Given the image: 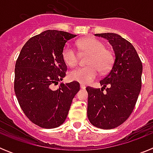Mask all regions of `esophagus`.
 Listing matches in <instances>:
<instances>
[{
	"label": "esophagus",
	"instance_id": "1",
	"mask_svg": "<svg viewBox=\"0 0 153 153\" xmlns=\"http://www.w3.org/2000/svg\"><path fill=\"white\" fill-rule=\"evenodd\" d=\"M80 88L81 89H85L86 88V86L84 84H80Z\"/></svg>",
	"mask_w": 153,
	"mask_h": 153
}]
</instances>
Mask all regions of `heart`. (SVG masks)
Instances as JSON below:
<instances>
[{
    "label": "heart",
    "instance_id": "1",
    "mask_svg": "<svg viewBox=\"0 0 153 153\" xmlns=\"http://www.w3.org/2000/svg\"><path fill=\"white\" fill-rule=\"evenodd\" d=\"M78 46L82 52L90 54L86 60L88 66L79 67L69 73L70 80L89 84L97 78L99 70L101 73H106L111 69L113 63V53L105 48V45L100 40L94 37H86L78 41ZM62 57L70 67H75L79 59L77 52L70 44H66L63 48Z\"/></svg>",
    "mask_w": 153,
    "mask_h": 153
}]
</instances>
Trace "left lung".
Returning a JSON list of instances; mask_svg holds the SVG:
<instances>
[{
  "mask_svg": "<svg viewBox=\"0 0 153 153\" xmlns=\"http://www.w3.org/2000/svg\"><path fill=\"white\" fill-rule=\"evenodd\" d=\"M95 36L109 40L115 60L110 72L100 81L102 88H86L87 117L94 126L111 129L123 123L134 109L141 90L143 64L134 47L120 35L105 33Z\"/></svg>",
  "mask_w": 153,
  "mask_h": 153,
  "instance_id": "left-lung-1",
  "label": "left lung"
}]
</instances>
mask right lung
<instances>
[{
	"label": "right lung",
	"mask_w": 153,
	"mask_h": 153,
	"mask_svg": "<svg viewBox=\"0 0 153 153\" xmlns=\"http://www.w3.org/2000/svg\"><path fill=\"white\" fill-rule=\"evenodd\" d=\"M76 35L47 30L24 44L15 64L14 92L27 117L44 129L60 126L67 118L73 99L79 90L77 82L61 83L67 65L62 51Z\"/></svg>",
	"instance_id": "1"
}]
</instances>
